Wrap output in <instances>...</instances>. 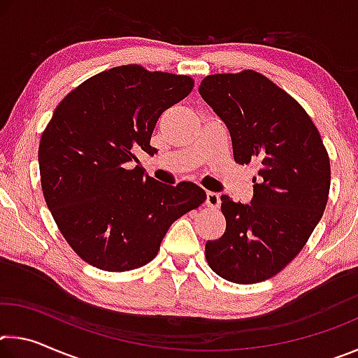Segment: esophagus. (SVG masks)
Here are the masks:
<instances>
[{
	"instance_id": "1",
	"label": "esophagus",
	"mask_w": 358,
	"mask_h": 358,
	"mask_svg": "<svg viewBox=\"0 0 358 358\" xmlns=\"http://www.w3.org/2000/svg\"><path fill=\"white\" fill-rule=\"evenodd\" d=\"M205 203L208 205L210 208H220L221 205V194L220 192H207V201Z\"/></svg>"
}]
</instances>
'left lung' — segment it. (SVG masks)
Listing matches in <instances>:
<instances>
[{
    "label": "left lung",
    "instance_id": "left-lung-1",
    "mask_svg": "<svg viewBox=\"0 0 358 358\" xmlns=\"http://www.w3.org/2000/svg\"><path fill=\"white\" fill-rule=\"evenodd\" d=\"M199 93L226 123L235 162L259 166L250 203L221 196L226 232L207 241L205 257L227 281H265L303 250L322 217L329 155L303 107L259 72L208 76Z\"/></svg>",
    "mask_w": 358,
    "mask_h": 358
}]
</instances>
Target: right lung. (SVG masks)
Returning <instances> with one entry per match:
<instances>
[{"instance_id": "obj_1", "label": "right lung", "mask_w": 358, "mask_h": 358, "mask_svg": "<svg viewBox=\"0 0 358 358\" xmlns=\"http://www.w3.org/2000/svg\"><path fill=\"white\" fill-rule=\"evenodd\" d=\"M192 87L187 76L128 64L88 78L55 108L39 143L42 192L85 262L106 271L148 264L169 227L207 199L191 181L164 185L132 166L136 151L157 153V118Z\"/></svg>"}]
</instances>
